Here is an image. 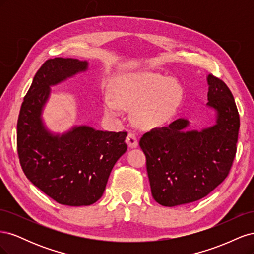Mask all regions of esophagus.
<instances>
[{"instance_id": "esophagus-1", "label": "esophagus", "mask_w": 254, "mask_h": 254, "mask_svg": "<svg viewBox=\"0 0 254 254\" xmlns=\"http://www.w3.org/2000/svg\"><path fill=\"white\" fill-rule=\"evenodd\" d=\"M126 143L128 145V147L130 148H134L137 146V139H136V135L133 132H129L127 134L126 137Z\"/></svg>"}]
</instances>
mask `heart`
Listing matches in <instances>:
<instances>
[{"label":"heart","instance_id":"obj_1","mask_svg":"<svg viewBox=\"0 0 254 254\" xmlns=\"http://www.w3.org/2000/svg\"><path fill=\"white\" fill-rule=\"evenodd\" d=\"M113 96L104 101L105 112L109 117H119L123 107L133 108L136 124L152 128L174 117L183 99V89L176 80L159 73H132L117 80Z\"/></svg>","mask_w":254,"mask_h":254}]
</instances>
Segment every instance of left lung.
I'll use <instances>...</instances> for the list:
<instances>
[{
  "mask_svg": "<svg viewBox=\"0 0 254 254\" xmlns=\"http://www.w3.org/2000/svg\"><path fill=\"white\" fill-rule=\"evenodd\" d=\"M206 105L216 111L215 125L201 131L187 130L186 119L143 134L151 195L164 206L199 200L229 175L236 153L240 115L234 97L221 79L209 75Z\"/></svg>",
  "mask_w": 254,
  "mask_h": 254,
  "instance_id": "left-lung-1",
  "label": "left lung"
}]
</instances>
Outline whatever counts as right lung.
I'll list each match as a JSON object with an SVG mask.
<instances>
[{
	"instance_id": "obj_1",
	"label": "right lung",
	"mask_w": 254,
	"mask_h": 254,
	"mask_svg": "<svg viewBox=\"0 0 254 254\" xmlns=\"http://www.w3.org/2000/svg\"><path fill=\"white\" fill-rule=\"evenodd\" d=\"M88 68L87 61L49 59L36 73L17 124L20 164L27 179L60 204L90 205L104 194L114 164L127 150V132L74 126L63 134L45 128L42 110L51 86Z\"/></svg>"
}]
</instances>
